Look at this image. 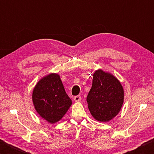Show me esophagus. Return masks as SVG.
Wrapping results in <instances>:
<instances>
[{
  "label": "esophagus",
  "mask_w": 154,
  "mask_h": 154,
  "mask_svg": "<svg viewBox=\"0 0 154 154\" xmlns=\"http://www.w3.org/2000/svg\"><path fill=\"white\" fill-rule=\"evenodd\" d=\"M81 98H82V96H81L80 95H77L74 97V100L75 101V102H79V101L81 100Z\"/></svg>",
  "instance_id": "esophagus-1"
}]
</instances>
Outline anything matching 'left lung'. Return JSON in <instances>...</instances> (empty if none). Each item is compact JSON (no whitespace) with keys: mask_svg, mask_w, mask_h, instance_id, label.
<instances>
[{"mask_svg":"<svg viewBox=\"0 0 154 154\" xmlns=\"http://www.w3.org/2000/svg\"><path fill=\"white\" fill-rule=\"evenodd\" d=\"M86 100L94 118L102 122H109L118 115L123 105V88L113 75L98 70L93 75Z\"/></svg>","mask_w":154,"mask_h":154,"instance_id":"1","label":"left lung"}]
</instances>
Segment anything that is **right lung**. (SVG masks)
Wrapping results in <instances>:
<instances>
[{
  "mask_svg": "<svg viewBox=\"0 0 154 154\" xmlns=\"http://www.w3.org/2000/svg\"><path fill=\"white\" fill-rule=\"evenodd\" d=\"M32 101L37 113L50 123L59 121L72 104L58 75L43 78L34 88Z\"/></svg>",
  "mask_w": 154,
  "mask_h": 154,
  "instance_id": "1",
  "label": "right lung"
}]
</instances>
